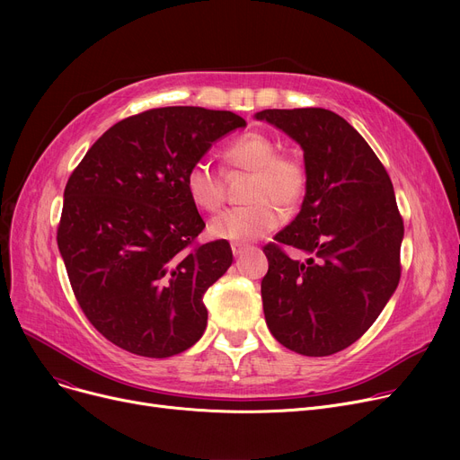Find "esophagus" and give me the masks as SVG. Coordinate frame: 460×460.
Masks as SVG:
<instances>
[{
  "mask_svg": "<svg viewBox=\"0 0 460 460\" xmlns=\"http://www.w3.org/2000/svg\"><path fill=\"white\" fill-rule=\"evenodd\" d=\"M231 250H233V255H234V257H243V255L248 252V246H243V244H231Z\"/></svg>",
  "mask_w": 460,
  "mask_h": 460,
  "instance_id": "obj_1",
  "label": "esophagus"
}]
</instances>
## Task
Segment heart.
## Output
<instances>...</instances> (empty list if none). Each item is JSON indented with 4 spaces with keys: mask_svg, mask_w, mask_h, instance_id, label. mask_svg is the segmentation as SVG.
<instances>
[{
    "mask_svg": "<svg viewBox=\"0 0 460 460\" xmlns=\"http://www.w3.org/2000/svg\"><path fill=\"white\" fill-rule=\"evenodd\" d=\"M224 162L231 169L253 173L248 190L250 205L224 210L210 220L208 233L214 238L231 243H250L274 231L283 212L295 210L305 196L307 169L300 156L278 151L274 137L262 132H246L233 139ZM190 199L207 212H216L226 201V184L222 173L208 162L191 164L184 177Z\"/></svg>",
    "mask_w": 460,
    "mask_h": 460,
    "instance_id": "obj_1",
    "label": "heart"
}]
</instances>
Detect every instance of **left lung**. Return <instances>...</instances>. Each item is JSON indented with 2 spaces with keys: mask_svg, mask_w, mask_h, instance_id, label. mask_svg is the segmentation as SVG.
I'll list each match as a JSON object with an SVG mask.
<instances>
[{
  "mask_svg": "<svg viewBox=\"0 0 460 460\" xmlns=\"http://www.w3.org/2000/svg\"><path fill=\"white\" fill-rule=\"evenodd\" d=\"M304 151L307 190L295 220L262 248L261 281L267 326L304 356H330L364 335L401 278L402 217L394 184L367 141L323 108L262 110ZM281 245L305 251V262Z\"/></svg>",
  "mask_w": 460,
  "mask_h": 460,
  "instance_id": "left-lung-1",
  "label": "left lung"
}]
</instances>
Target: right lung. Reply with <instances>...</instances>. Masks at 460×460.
Returning a JSON list of instances; mask_svg holds the SVG:
<instances>
[{"label":"right lung","instance_id":"add662e5","mask_svg":"<svg viewBox=\"0 0 460 460\" xmlns=\"http://www.w3.org/2000/svg\"><path fill=\"white\" fill-rule=\"evenodd\" d=\"M246 120L233 111L155 108L119 120L68 177L58 246L72 291L108 341L169 358L199 341L203 295L233 262L205 229L184 177L212 143Z\"/></svg>","mask_w":460,"mask_h":460}]
</instances>
